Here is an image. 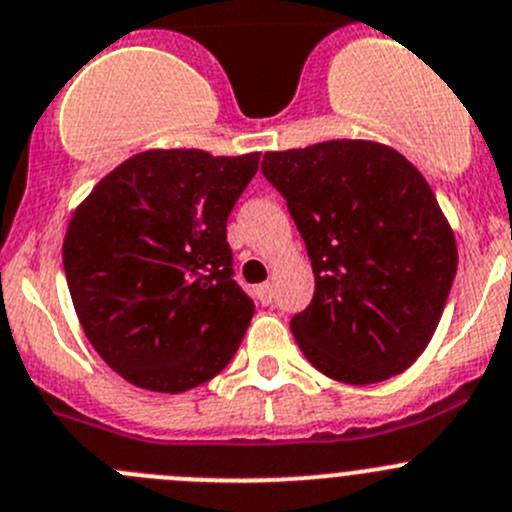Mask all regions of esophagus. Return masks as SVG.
<instances>
[{
	"label": "esophagus",
	"instance_id": "obj_1",
	"mask_svg": "<svg viewBox=\"0 0 512 512\" xmlns=\"http://www.w3.org/2000/svg\"><path fill=\"white\" fill-rule=\"evenodd\" d=\"M255 297L262 302V305H270L272 302V285H257Z\"/></svg>",
	"mask_w": 512,
	"mask_h": 512
}]
</instances>
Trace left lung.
Returning <instances> with one entry per match:
<instances>
[{"instance_id": "obj_1", "label": "left lung", "mask_w": 512, "mask_h": 512, "mask_svg": "<svg viewBox=\"0 0 512 512\" xmlns=\"http://www.w3.org/2000/svg\"><path fill=\"white\" fill-rule=\"evenodd\" d=\"M315 272L312 302L290 320L307 360L332 380L372 385L408 370L448 302L458 247L428 180L370 140L265 152Z\"/></svg>"}]
</instances>
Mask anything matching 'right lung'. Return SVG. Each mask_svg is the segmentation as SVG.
<instances>
[{"instance_id":"1","label":"right lung","mask_w":512,"mask_h":512,"mask_svg":"<svg viewBox=\"0 0 512 512\" xmlns=\"http://www.w3.org/2000/svg\"><path fill=\"white\" fill-rule=\"evenodd\" d=\"M260 152L147 150L74 210L62 247L74 310L104 362L137 388L185 393L227 367L255 315L232 280L227 217Z\"/></svg>"}]
</instances>
